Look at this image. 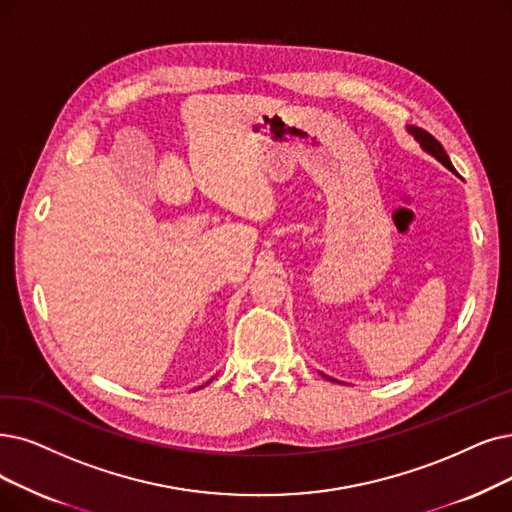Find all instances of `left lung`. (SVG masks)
Here are the masks:
<instances>
[{
	"label": "left lung",
	"instance_id": "1",
	"mask_svg": "<svg viewBox=\"0 0 512 512\" xmlns=\"http://www.w3.org/2000/svg\"><path fill=\"white\" fill-rule=\"evenodd\" d=\"M410 132L416 136V140L420 142V145L431 153V155H435L445 168H449V170H454V166H452V161H449V157H447V153H445V149L441 147V142L433 136V134H428L426 130H422V128H410Z\"/></svg>",
	"mask_w": 512,
	"mask_h": 512
}]
</instances>
